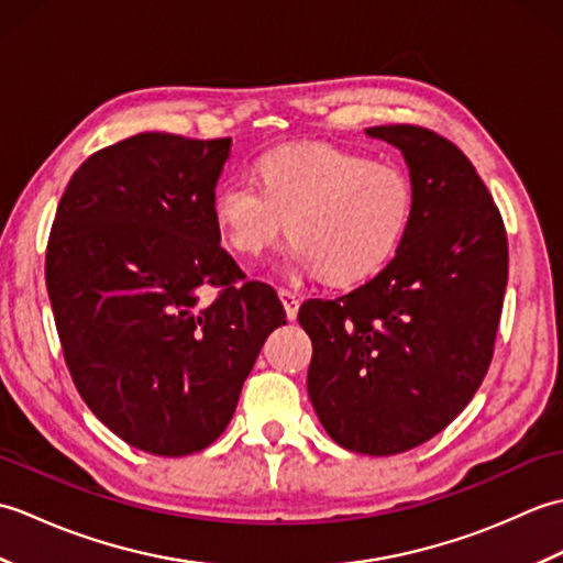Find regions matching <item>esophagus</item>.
Wrapping results in <instances>:
<instances>
[{
  "label": "esophagus",
  "instance_id": "esophagus-1",
  "mask_svg": "<svg viewBox=\"0 0 563 563\" xmlns=\"http://www.w3.org/2000/svg\"><path fill=\"white\" fill-rule=\"evenodd\" d=\"M278 295H280V302L285 307V314H288L290 321H295L297 312H300V297H297L292 290H285V288Z\"/></svg>",
  "mask_w": 563,
  "mask_h": 563
}]
</instances>
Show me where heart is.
I'll list each match as a JSON object with an SVG mask.
<instances>
[{"mask_svg":"<svg viewBox=\"0 0 563 563\" xmlns=\"http://www.w3.org/2000/svg\"><path fill=\"white\" fill-rule=\"evenodd\" d=\"M411 176L394 162L331 145L266 152L254 176L224 181L212 218L230 246L258 256L288 222V261L329 283L353 285L385 268L413 220Z\"/></svg>","mask_w":563,"mask_h":563,"instance_id":"b5f03b06","label":"heart"}]
</instances>
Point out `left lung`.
Here are the masks:
<instances>
[{
	"instance_id": "8db88e82",
	"label": "left lung",
	"mask_w": 563,
	"mask_h": 563,
	"mask_svg": "<svg viewBox=\"0 0 563 563\" xmlns=\"http://www.w3.org/2000/svg\"><path fill=\"white\" fill-rule=\"evenodd\" d=\"M365 133L397 147L416 194L397 254L336 300H307V391L331 440L399 454L438 435L479 389L508 283L496 202L450 140L418 125Z\"/></svg>"
}]
</instances>
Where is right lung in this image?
<instances>
[{
    "label": "right lung",
    "mask_w": 563,
    "mask_h": 563,
    "mask_svg": "<svg viewBox=\"0 0 563 563\" xmlns=\"http://www.w3.org/2000/svg\"><path fill=\"white\" fill-rule=\"evenodd\" d=\"M230 137L140 133L84 162L47 239L63 353L99 421L142 452L181 457L232 421L268 333L271 285L220 246L214 186ZM210 287L214 298H202Z\"/></svg>",
    "instance_id": "1"
}]
</instances>
